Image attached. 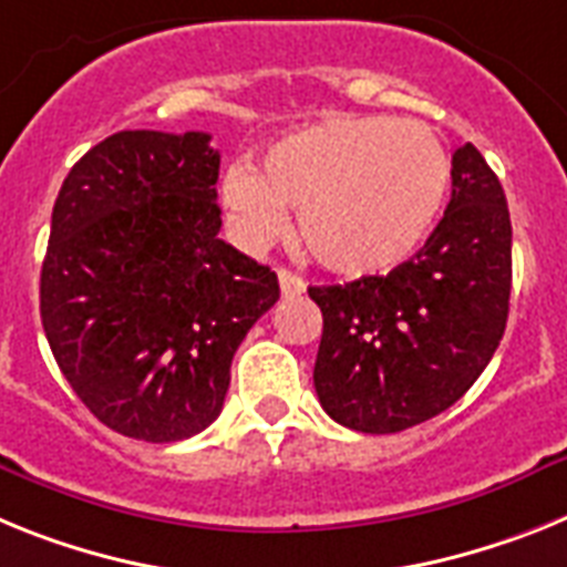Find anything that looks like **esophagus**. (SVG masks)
Here are the masks:
<instances>
[{"instance_id": "34e87169", "label": "esophagus", "mask_w": 567, "mask_h": 567, "mask_svg": "<svg viewBox=\"0 0 567 567\" xmlns=\"http://www.w3.org/2000/svg\"><path fill=\"white\" fill-rule=\"evenodd\" d=\"M305 288H308V285H305L302 277H297V274H293V270H288V268H279V290H282L285 299L302 297Z\"/></svg>"}]
</instances>
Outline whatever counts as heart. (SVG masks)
Wrapping results in <instances>:
<instances>
[{
  "label": "heart",
  "mask_w": 567,
  "mask_h": 567,
  "mask_svg": "<svg viewBox=\"0 0 567 567\" xmlns=\"http://www.w3.org/2000/svg\"><path fill=\"white\" fill-rule=\"evenodd\" d=\"M451 188V156L422 122L333 116L230 167L223 202L250 248L268 245L299 210V239L324 270L348 279L400 268L425 245Z\"/></svg>",
  "instance_id": "b5f03b06"
}]
</instances>
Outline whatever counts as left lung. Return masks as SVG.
Wrapping results in <instances>:
<instances>
[{
	"mask_svg": "<svg viewBox=\"0 0 567 567\" xmlns=\"http://www.w3.org/2000/svg\"><path fill=\"white\" fill-rule=\"evenodd\" d=\"M308 293L322 311L313 385L331 420L396 433L454 405L508 322L511 214L488 162L456 147L445 216L413 259Z\"/></svg>",
	"mask_w": 567,
	"mask_h": 567,
	"instance_id": "1",
	"label": "left lung"
}]
</instances>
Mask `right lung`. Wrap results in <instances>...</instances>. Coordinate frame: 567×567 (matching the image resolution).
Returning <instances> with one entry per match:
<instances>
[{
	"label": "right lung",
	"instance_id": "add662e5",
	"mask_svg": "<svg viewBox=\"0 0 567 567\" xmlns=\"http://www.w3.org/2000/svg\"><path fill=\"white\" fill-rule=\"evenodd\" d=\"M219 151L202 131H120L62 182L39 282L59 371L111 431L179 442L219 416L277 274L219 239Z\"/></svg>",
	"mask_w": 567,
	"mask_h": 567
}]
</instances>
